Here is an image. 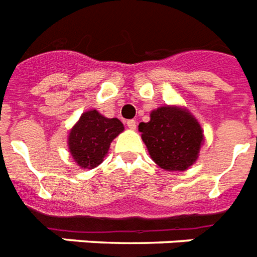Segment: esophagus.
Here are the masks:
<instances>
[{
	"mask_svg": "<svg viewBox=\"0 0 257 257\" xmlns=\"http://www.w3.org/2000/svg\"><path fill=\"white\" fill-rule=\"evenodd\" d=\"M127 127H128L130 130H135V128H137V120H134V119L127 120Z\"/></svg>",
	"mask_w": 257,
	"mask_h": 257,
	"instance_id": "esophagus-1",
	"label": "esophagus"
}]
</instances>
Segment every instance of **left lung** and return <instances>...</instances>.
Listing matches in <instances>:
<instances>
[{"label":"left lung","instance_id":"1","mask_svg":"<svg viewBox=\"0 0 257 257\" xmlns=\"http://www.w3.org/2000/svg\"><path fill=\"white\" fill-rule=\"evenodd\" d=\"M139 131L151 159L167 171H186L196 162L204 142L198 120L178 106L153 110L150 122L139 123Z\"/></svg>","mask_w":257,"mask_h":257}]
</instances>
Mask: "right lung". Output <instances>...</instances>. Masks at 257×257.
<instances>
[{
	"mask_svg": "<svg viewBox=\"0 0 257 257\" xmlns=\"http://www.w3.org/2000/svg\"><path fill=\"white\" fill-rule=\"evenodd\" d=\"M123 130L118 118H106L96 110H89L69 133V151L79 167L94 168L103 162L111 142Z\"/></svg>",
	"mask_w": 257,
	"mask_h": 257,
	"instance_id": "add662e5",
	"label": "right lung"
}]
</instances>
